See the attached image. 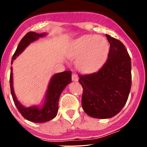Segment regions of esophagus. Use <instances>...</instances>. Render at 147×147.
<instances>
[{"label":"esophagus","instance_id":"1","mask_svg":"<svg viewBox=\"0 0 147 147\" xmlns=\"http://www.w3.org/2000/svg\"><path fill=\"white\" fill-rule=\"evenodd\" d=\"M72 80L74 82H77L78 80V76H77V74L74 73L72 74Z\"/></svg>","mask_w":147,"mask_h":147}]
</instances>
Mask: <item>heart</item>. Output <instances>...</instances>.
<instances>
[{
  "label": "heart",
  "instance_id": "1",
  "mask_svg": "<svg viewBox=\"0 0 147 147\" xmlns=\"http://www.w3.org/2000/svg\"><path fill=\"white\" fill-rule=\"evenodd\" d=\"M109 45L101 36L85 35L74 40L67 51L71 59H77L76 65L82 72L89 73L102 65L108 57Z\"/></svg>",
  "mask_w": 147,
  "mask_h": 147
}]
</instances>
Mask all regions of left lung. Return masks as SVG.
Listing matches in <instances>:
<instances>
[{"label": "left lung", "mask_w": 147, "mask_h": 147, "mask_svg": "<svg viewBox=\"0 0 147 147\" xmlns=\"http://www.w3.org/2000/svg\"><path fill=\"white\" fill-rule=\"evenodd\" d=\"M110 47L107 61L95 73L79 74L82 105L88 115L108 119L125 105L131 86V58L122 42L106 34Z\"/></svg>", "instance_id": "1"}]
</instances>
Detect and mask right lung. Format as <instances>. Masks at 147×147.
<instances>
[{
	"instance_id": "1",
	"label": "right lung",
	"mask_w": 147,
	"mask_h": 147,
	"mask_svg": "<svg viewBox=\"0 0 147 147\" xmlns=\"http://www.w3.org/2000/svg\"><path fill=\"white\" fill-rule=\"evenodd\" d=\"M45 36H46L45 33L39 34L34 32H28L19 42L18 47L12 57L11 64L13 63L14 59H16L28 45ZM12 71L13 68L11 67L10 77H9L11 93L15 105L16 106L17 109L23 117L30 121L38 123L49 121L55 117L58 110L59 96L67 85L71 82V71H66L54 74L49 84L45 103L41 108L38 106H30L28 108H25L17 100L13 90Z\"/></svg>"
}]
</instances>
